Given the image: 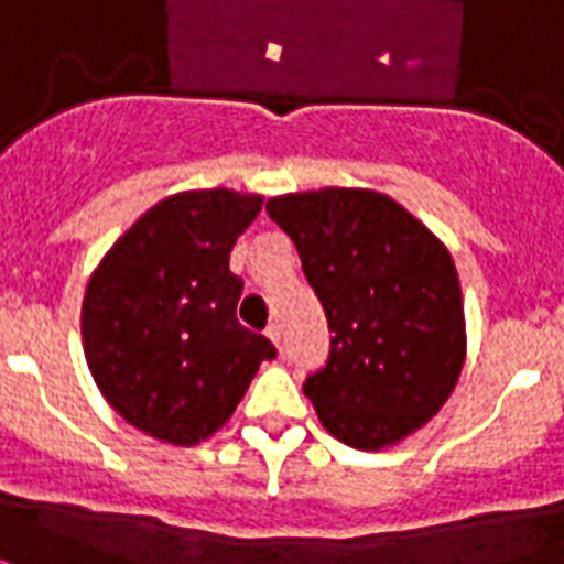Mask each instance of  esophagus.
<instances>
[{
    "instance_id": "obj_1",
    "label": "esophagus",
    "mask_w": 564,
    "mask_h": 564,
    "mask_svg": "<svg viewBox=\"0 0 564 564\" xmlns=\"http://www.w3.org/2000/svg\"><path fill=\"white\" fill-rule=\"evenodd\" d=\"M264 332H268L270 341L276 344V347H282V326H279V323H270V326Z\"/></svg>"
}]
</instances>
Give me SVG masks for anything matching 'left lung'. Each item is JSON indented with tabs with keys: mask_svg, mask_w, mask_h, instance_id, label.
Wrapping results in <instances>:
<instances>
[{
	"mask_svg": "<svg viewBox=\"0 0 564 564\" xmlns=\"http://www.w3.org/2000/svg\"><path fill=\"white\" fill-rule=\"evenodd\" d=\"M329 323V359L305 379L326 430L379 449L421 430L465 365V305L447 247L391 196L323 187L268 203Z\"/></svg>",
	"mask_w": 564,
	"mask_h": 564,
	"instance_id": "1",
	"label": "left lung"
}]
</instances>
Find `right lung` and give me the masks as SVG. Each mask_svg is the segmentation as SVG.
Masks as SVG:
<instances>
[{
    "label": "right lung",
    "instance_id": "right-lung-1",
    "mask_svg": "<svg viewBox=\"0 0 564 564\" xmlns=\"http://www.w3.org/2000/svg\"><path fill=\"white\" fill-rule=\"evenodd\" d=\"M261 196L226 187L161 199L105 252L82 303L87 368L117 414L191 447L229 421L276 347L238 323L229 270Z\"/></svg>",
    "mask_w": 564,
    "mask_h": 564
}]
</instances>
